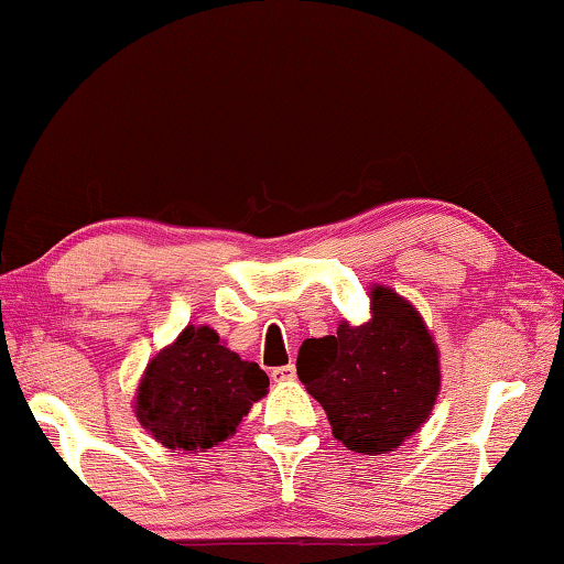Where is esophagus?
Returning <instances> with one entry per match:
<instances>
[{
	"instance_id": "34e87169",
	"label": "esophagus",
	"mask_w": 564,
	"mask_h": 564,
	"mask_svg": "<svg viewBox=\"0 0 564 564\" xmlns=\"http://www.w3.org/2000/svg\"><path fill=\"white\" fill-rule=\"evenodd\" d=\"M271 378L275 380V383H285V380H293L295 378V366H281V368H273L271 370Z\"/></svg>"
}]
</instances>
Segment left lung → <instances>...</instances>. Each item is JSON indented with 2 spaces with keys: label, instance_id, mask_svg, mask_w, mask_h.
Returning a JSON list of instances; mask_svg holds the SVG:
<instances>
[{
  "label": "left lung",
  "instance_id": "obj_1",
  "mask_svg": "<svg viewBox=\"0 0 564 564\" xmlns=\"http://www.w3.org/2000/svg\"><path fill=\"white\" fill-rule=\"evenodd\" d=\"M370 321H340L336 336L305 338L299 378L348 451L383 455L431 417L441 350L417 308L388 285L370 289Z\"/></svg>",
  "mask_w": 564,
  "mask_h": 564
}]
</instances>
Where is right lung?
Returning <instances> with one entry per match:
<instances>
[{"label":"right lung","mask_w":564,"mask_h":564,"mask_svg":"<svg viewBox=\"0 0 564 564\" xmlns=\"http://www.w3.org/2000/svg\"><path fill=\"white\" fill-rule=\"evenodd\" d=\"M269 393L259 362L226 348L208 326H186L149 360L133 413L169 451L206 453L228 441L253 403Z\"/></svg>","instance_id":"obj_1"}]
</instances>
